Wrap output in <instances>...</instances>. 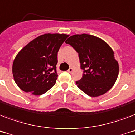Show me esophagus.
I'll list each match as a JSON object with an SVG mask.
<instances>
[{
    "label": "esophagus",
    "instance_id": "34e87169",
    "mask_svg": "<svg viewBox=\"0 0 135 135\" xmlns=\"http://www.w3.org/2000/svg\"><path fill=\"white\" fill-rule=\"evenodd\" d=\"M73 71H74L73 68H69V70H68V72H69V73H71Z\"/></svg>",
    "mask_w": 135,
    "mask_h": 135
}]
</instances>
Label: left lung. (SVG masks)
<instances>
[{"mask_svg":"<svg viewBox=\"0 0 135 135\" xmlns=\"http://www.w3.org/2000/svg\"><path fill=\"white\" fill-rule=\"evenodd\" d=\"M78 53L83 77L77 86L90 97L105 94L115 84L119 65L111 47L102 39L89 34H76L65 41Z\"/></svg>","mask_w":135,"mask_h":135,"instance_id":"8db88e82","label":"left lung"}]
</instances>
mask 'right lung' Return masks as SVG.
<instances>
[{"label":"right lung","instance_id":"1","mask_svg":"<svg viewBox=\"0 0 135 135\" xmlns=\"http://www.w3.org/2000/svg\"><path fill=\"white\" fill-rule=\"evenodd\" d=\"M68 37L64 33H45L32 40L18 52L12 64V74L21 90L41 95L52 88L58 76L57 52Z\"/></svg>","mask_w":135,"mask_h":135}]
</instances>
